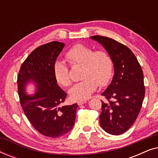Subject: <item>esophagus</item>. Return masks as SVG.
I'll return each instance as SVG.
<instances>
[{
	"mask_svg": "<svg viewBox=\"0 0 158 158\" xmlns=\"http://www.w3.org/2000/svg\"><path fill=\"white\" fill-rule=\"evenodd\" d=\"M86 102H87V101H86V100H81V101H77V103L78 105H82V104H83V103H85Z\"/></svg>",
	"mask_w": 158,
	"mask_h": 158,
	"instance_id": "esophagus-1",
	"label": "esophagus"
}]
</instances>
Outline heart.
Instances as JSON below:
<instances>
[{
  "mask_svg": "<svg viewBox=\"0 0 158 158\" xmlns=\"http://www.w3.org/2000/svg\"><path fill=\"white\" fill-rule=\"evenodd\" d=\"M65 59L72 67L81 66V81L71 88L70 96L75 101L89 97L98 85L105 87L110 83L114 74V62L105 50L94 51L83 44L73 45L66 52ZM54 76L64 87L72 84L70 69L63 61L57 60L53 65Z\"/></svg>",
  "mask_w": 158,
  "mask_h": 158,
  "instance_id": "1",
  "label": "heart"
}]
</instances>
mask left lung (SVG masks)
Returning a JSON list of instances; mask_svg holds the SVG:
<instances>
[{
    "label": "left lung",
    "mask_w": 158,
    "mask_h": 158,
    "mask_svg": "<svg viewBox=\"0 0 158 158\" xmlns=\"http://www.w3.org/2000/svg\"><path fill=\"white\" fill-rule=\"evenodd\" d=\"M91 39L105 47L114 62V75L111 84L101 96L100 125L113 135L124 133L137 119L145 94L142 68L131 50L124 44L106 36Z\"/></svg>",
    "instance_id": "8db88e82"
}]
</instances>
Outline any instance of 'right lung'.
Returning <instances> with one entry per match:
<instances>
[{
  "mask_svg": "<svg viewBox=\"0 0 158 158\" xmlns=\"http://www.w3.org/2000/svg\"><path fill=\"white\" fill-rule=\"evenodd\" d=\"M64 44L51 42L36 48L21 64L17 76L19 101L28 120L42 135L57 138L73 129L77 103L60 107L67 94L58 85L53 65ZM35 81L38 91L32 97L24 94L29 80Z\"/></svg>",
  "mask_w": 158,
  "mask_h": 158,
  "instance_id": "add662e5",
  "label": "right lung"
}]
</instances>
